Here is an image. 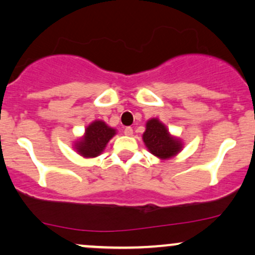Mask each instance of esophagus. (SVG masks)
Instances as JSON below:
<instances>
[{"mask_svg":"<svg viewBox=\"0 0 255 255\" xmlns=\"http://www.w3.org/2000/svg\"><path fill=\"white\" fill-rule=\"evenodd\" d=\"M123 133H125V135L130 136L133 134V128L132 127H126L125 130H123Z\"/></svg>","mask_w":255,"mask_h":255,"instance_id":"1","label":"esophagus"}]
</instances>
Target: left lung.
I'll return each mask as SVG.
<instances>
[{"mask_svg": "<svg viewBox=\"0 0 255 255\" xmlns=\"http://www.w3.org/2000/svg\"><path fill=\"white\" fill-rule=\"evenodd\" d=\"M142 141L147 150L162 161L175 157L184 146L183 140L172 135L166 125L158 119H150L146 122V129L142 133Z\"/></svg>", "mask_w": 255, "mask_h": 255, "instance_id": "obj_1", "label": "left lung"}]
</instances>
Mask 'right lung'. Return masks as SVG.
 <instances>
[{"mask_svg":"<svg viewBox=\"0 0 255 255\" xmlns=\"http://www.w3.org/2000/svg\"><path fill=\"white\" fill-rule=\"evenodd\" d=\"M116 135V129L102 120H96L86 127L85 134L75 140L74 149L85 158H94L102 155L108 142Z\"/></svg>","mask_w":255,"mask_h":255,"instance_id":"obj_1","label":"right lung"}]
</instances>
